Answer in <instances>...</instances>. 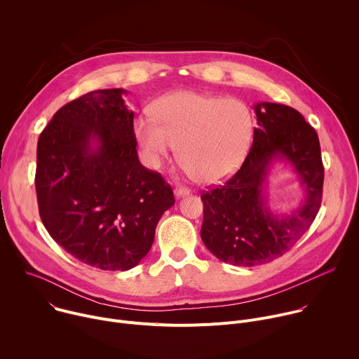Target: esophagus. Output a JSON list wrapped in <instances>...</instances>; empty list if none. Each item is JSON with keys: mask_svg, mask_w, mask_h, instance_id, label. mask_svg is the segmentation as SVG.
Wrapping results in <instances>:
<instances>
[{"mask_svg": "<svg viewBox=\"0 0 359 359\" xmlns=\"http://www.w3.org/2000/svg\"><path fill=\"white\" fill-rule=\"evenodd\" d=\"M190 193V190L187 187H183V186H179L175 189V196L179 198V197H183V196H187Z\"/></svg>", "mask_w": 359, "mask_h": 359, "instance_id": "1", "label": "esophagus"}]
</instances>
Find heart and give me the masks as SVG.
Wrapping results in <instances>:
<instances>
[{"instance_id": "obj_1", "label": "heart", "mask_w": 359, "mask_h": 359, "mask_svg": "<svg viewBox=\"0 0 359 359\" xmlns=\"http://www.w3.org/2000/svg\"><path fill=\"white\" fill-rule=\"evenodd\" d=\"M153 116H139L135 136L147 165L159 169L176 155L200 182H219L238 169L252 139L245 102L213 93L177 90L162 97Z\"/></svg>"}]
</instances>
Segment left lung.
I'll return each mask as SVG.
<instances>
[{
  "mask_svg": "<svg viewBox=\"0 0 359 359\" xmlns=\"http://www.w3.org/2000/svg\"><path fill=\"white\" fill-rule=\"evenodd\" d=\"M257 128L241 168L223 186L201 194V240L224 263L252 267L270 263L313 224L323 198L324 166L316 129L281 104L254 105ZM293 166L304 198L290 214L274 215L264 184L274 161Z\"/></svg>",
  "mask_w": 359,
  "mask_h": 359,
  "instance_id": "obj_1",
  "label": "left lung"
}]
</instances>
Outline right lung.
I'll return each instance as SVG.
<instances>
[{
  "instance_id": "obj_1",
  "label": "right lung",
  "mask_w": 359,
  "mask_h": 359,
  "mask_svg": "<svg viewBox=\"0 0 359 359\" xmlns=\"http://www.w3.org/2000/svg\"><path fill=\"white\" fill-rule=\"evenodd\" d=\"M119 89L64 105L38 139L35 189L41 220L81 263L126 271L149 252L172 187L137 158L133 112Z\"/></svg>"
}]
</instances>
